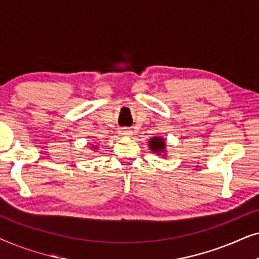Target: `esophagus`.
Masks as SVG:
<instances>
[{"mask_svg":"<svg viewBox=\"0 0 259 259\" xmlns=\"http://www.w3.org/2000/svg\"><path fill=\"white\" fill-rule=\"evenodd\" d=\"M120 133H121L122 136H130V134L132 132H131V131H128V130H121V131H120Z\"/></svg>","mask_w":259,"mask_h":259,"instance_id":"esophagus-1","label":"esophagus"}]
</instances>
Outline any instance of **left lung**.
Returning a JSON list of instances; mask_svg holds the SVG:
<instances>
[{
  "label": "left lung",
  "mask_w": 259,
  "mask_h": 259,
  "mask_svg": "<svg viewBox=\"0 0 259 259\" xmlns=\"http://www.w3.org/2000/svg\"><path fill=\"white\" fill-rule=\"evenodd\" d=\"M150 148L153 152H157V153H160L165 150V141L161 139V138H152L150 140Z\"/></svg>",
  "instance_id": "8db88e82"
}]
</instances>
